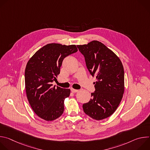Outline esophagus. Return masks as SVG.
Listing matches in <instances>:
<instances>
[{
    "instance_id": "1",
    "label": "esophagus",
    "mask_w": 150,
    "mask_h": 150,
    "mask_svg": "<svg viewBox=\"0 0 150 150\" xmlns=\"http://www.w3.org/2000/svg\"><path fill=\"white\" fill-rule=\"evenodd\" d=\"M71 91H72V93H76V92L78 91V90H75V89H74V88H71Z\"/></svg>"
}]
</instances>
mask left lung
Listing matches in <instances>:
<instances>
[{
    "instance_id": "obj_1",
    "label": "left lung",
    "mask_w": 150,
    "mask_h": 150,
    "mask_svg": "<svg viewBox=\"0 0 150 150\" xmlns=\"http://www.w3.org/2000/svg\"><path fill=\"white\" fill-rule=\"evenodd\" d=\"M90 74L96 76L92 98L84 103V113L97 120L110 116L117 109L124 93V69L119 58L102 42L94 40L78 45Z\"/></svg>"
}]
</instances>
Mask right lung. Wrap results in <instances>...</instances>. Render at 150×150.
Segmentation results:
<instances>
[{"label": "right lung", "instance_id": "1", "mask_svg": "<svg viewBox=\"0 0 150 150\" xmlns=\"http://www.w3.org/2000/svg\"><path fill=\"white\" fill-rule=\"evenodd\" d=\"M78 51L75 45L48 44L39 49L28 60L25 70L27 97L32 109L40 118L52 121L64 111V100L69 89L53 86L60 74L62 62Z\"/></svg>", "mask_w": 150, "mask_h": 150}]
</instances>
